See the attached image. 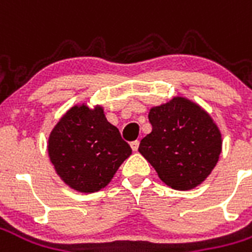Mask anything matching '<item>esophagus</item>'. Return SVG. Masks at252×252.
I'll return each mask as SVG.
<instances>
[{
	"label": "esophagus",
	"instance_id": "esophagus-1",
	"mask_svg": "<svg viewBox=\"0 0 252 252\" xmlns=\"http://www.w3.org/2000/svg\"><path fill=\"white\" fill-rule=\"evenodd\" d=\"M131 148H132V151H137V148H139V142H137V140L132 142L131 143Z\"/></svg>",
	"mask_w": 252,
	"mask_h": 252
}]
</instances>
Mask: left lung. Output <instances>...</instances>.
<instances>
[{
	"mask_svg": "<svg viewBox=\"0 0 252 252\" xmlns=\"http://www.w3.org/2000/svg\"><path fill=\"white\" fill-rule=\"evenodd\" d=\"M153 131L143 137L139 153L164 184L175 190L201 185L219 162L220 128L200 105L181 95L148 112Z\"/></svg>",
	"mask_w": 252,
	"mask_h": 252,
	"instance_id": "1",
	"label": "left lung"
}]
</instances>
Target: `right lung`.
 Here are the masks:
<instances>
[{
	"label": "right lung",
	"mask_w": 252,
	"mask_h": 252,
	"mask_svg": "<svg viewBox=\"0 0 252 252\" xmlns=\"http://www.w3.org/2000/svg\"><path fill=\"white\" fill-rule=\"evenodd\" d=\"M47 150L59 178L79 193L104 189L132 154L119 129L106 120L104 108L88 104L74 105L59 119Z\"/></svg>",
	"instance_id": "right-lung-1"
}]
</instances>
